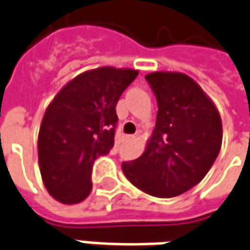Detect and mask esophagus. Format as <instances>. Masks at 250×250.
I'll list each match as a JSON object with an SVG mask.
<instances>
[{
	"instance_id": "1",
	"label": "esophagus",
	"mask_w": 250,
	"mask_h": 250,
	"mask_svg": "<svg viewBox=\"0 0 250 250\" xmlns=\"http://www.w3.org/2000/svg\"><path fill=\"white\" fill-rule=\"evenodd\" d=\"M124 140H125V142H130V140H135V136H124Z\"/></svg>"
}]
</instances>
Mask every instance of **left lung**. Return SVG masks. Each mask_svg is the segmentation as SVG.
<instances>
[{"label":"left lung","mask_w":250,"mask_h":250,"mask_svg":"<svg viewBox=\"0 0 250 250\" xmlns=\"http://www.w3.org/2000/svg\"><path fill=\"white\" fill-rule=\"evenodd\" d=\"M158 102L156 124L140 158L122 171L136 188L155 197H174L197 185L222 147V120L211 98L180 72L146 76Z\"/></svg>","instance_id":"8db88e82"}]
</instances>
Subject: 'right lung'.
Here are the masks:
<instances>
[{
	"label": "right lung",
	"instance_id": "1",
	"mask_svg": "<svg viewBox=\"0 0 250 250\" xmlns=\"http://www.w3.org/2000/svg\"><path fill=\"white\" fill-rule=\"evenodd\" d=\"M137 75L114 66L85 70L50 102L38 135V159L43 184L57 201L87 199L94 162L114 146L117 102Z\"/></svg>",
	"mask_w": 250,
	"mask_h": 250
}]
</instances>
